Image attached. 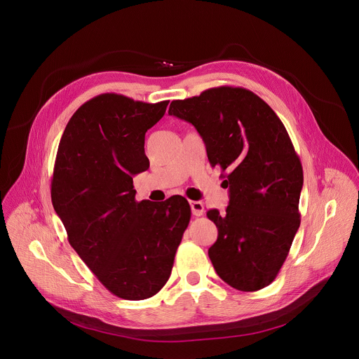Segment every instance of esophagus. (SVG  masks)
Masks as SVG:
<instances>
[{
    "label": "esophagus",
    "mask_w": 359,
    "mask_h": 359,
    "mask_svg": "<svg viewBox=\"0 0 359 359\" xmlns=\"http://www.w3.org/2000/svg\"><path fill=\"white\" fill-rule=\"evenodd\" d=\"M190 209H191L193 216H196V217H200L204 215V206L201 201H190Z\"/></svg>",
    "instance_id": "obj_1"
}]
</instances>
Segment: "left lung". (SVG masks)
Returning a JSON list of instances; mask_svg holds the SVG:
<instances>
[{"instance_id": "8db88e82", "label": "left lung", "mask_w": 359, "mask_h": 359, "mask_svg": "<svg viewBox=\"0 0 359 359\" xmlns=\"http://www.w3.org/2000/svg\"><path fill=\"white\" fill-rule=\"evenodd\" d=\"M169 115L191 123L220 166L230 201L208 217L219 236L209 257L219 277L240 291L270 285L299 227L302 166L276 112L244 88L219 86L173 100Z\"/></svg>"}]
</instances>
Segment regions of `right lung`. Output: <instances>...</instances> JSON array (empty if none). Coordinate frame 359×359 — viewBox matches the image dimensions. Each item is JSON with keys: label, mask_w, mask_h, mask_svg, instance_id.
I'll use <instances>...</instances> for the list:
<instances>
[{"label": "right lung", "mask_w": 359, "mask_h": 359, "mask_svg": "<svg viewBox=\"0 0 359 359\" xmlns=\"http://www.w3.org/2000/svg\"><path fill=\"white\" fill-rule=\"evenodd\" d=\"M169 100L102 93L72 115L61 137L50 198L69 244L112 294L146 299L170 277L190 222L184 197L136 201L133 176L149 169L144 133Z\"/></svg>", "instance_id": "obj_1"}]
</instances>
